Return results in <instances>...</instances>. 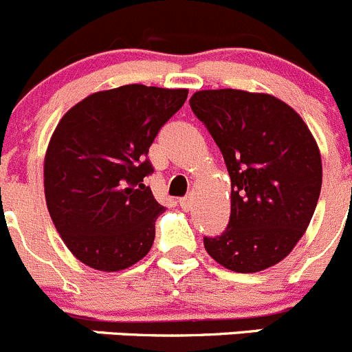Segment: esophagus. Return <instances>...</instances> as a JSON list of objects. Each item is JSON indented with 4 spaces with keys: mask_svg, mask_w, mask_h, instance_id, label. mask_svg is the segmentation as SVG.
<instances>
[{
    "mask_svg": "<svg viewBox=\"0 0 352 352\" xmlns=\"http://www.w3.org/2000/svg\"><path fill=\"white\" fill-rule=\"evenodd\" d=\"M192 204H193L192 197H183V199H179V206H182L183 211H190V209H192Z\"/></svg>",
    "mask_w": 352,
    "mask_h": 352,
    "instance_id": "obj_1",
    "label": "esophagus"
}]
</instances>
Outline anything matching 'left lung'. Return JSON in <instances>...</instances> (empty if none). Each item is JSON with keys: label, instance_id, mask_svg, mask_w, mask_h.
<instances>
[{"label": "left lung", "instance_id": "1", "mask_svg": "<svg viewBox=\"0 0 352 352\" xmlns=\"http://www.w3.org/2000/svg\"><path fill=\"white\" fill-rule=\"evenodd\" d=\"M190 108L208 127L230 174V221L204 237L212 260L260 272L292 253L318 204L323 166L318 143L292 106L270 94L199 90Z\"/></svg>", "mask_w": 352, "mask_h": 352}]
</instances>
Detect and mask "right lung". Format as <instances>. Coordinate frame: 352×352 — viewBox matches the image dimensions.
I'll use <instances>...</instances> for the list:
<instances>
[{
	"instance_id": "right-lung-1",
	"label": "right lung",
	"mask_w": 352,
	"mask_h": 352,
	"mask_svg": "<svg viewBox=\"0 0 352 352\" xmlns=\"http://www.w3.org/2000/svg\"><path fill=\"white\" fill-rule=\"evenodd\" d=\"M186 89L140 83L90 94L64 115L45 153L47 208L67 250L117 272L148 254L164 206L144 176L148 148L186 101Z\"/></svg>"
}]
</instances>
